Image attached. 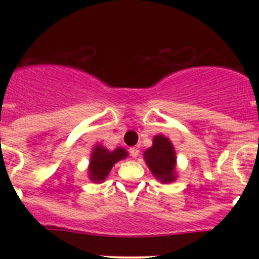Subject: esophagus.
Wrapping results in <instances>:
<instances>
[{
	"mask_svg": "<svg viewBox=\"0 0 259 259\" xmlns=\"http://www.w3.org/2000/svg\"><path fill=\"white\" fill-rule=\"evenodd\" d=\"M139 149L138 148H130V155L133 156V158H137L138 155H139Z\"/></svg>",
	"mask_w": 259,
	"mask_h": 259,
	"instance_id": "1",
	"label": "esophagus"
}]
</instances>
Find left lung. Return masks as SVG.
I'll list each match as a JSON object with an SVG mask.
<instances>
[{
  "label": "left lung",
  "instance_id": "left-lung-1",
  "mask_svg": "<svg viewBox=\"0 0 259 259\" xmlns=\"http://www.w3.org/2000/svg\"><path fill=\"white\" fill-rule=\"evenodd\" d=\"M144 160L156 180L163 184L176 182L177 154L173 143L165 135L158 134L153 138V145L144 151Z\"/></svg>",
  "mask_w": 259,
  "mask_h": 259
}]
</instances>
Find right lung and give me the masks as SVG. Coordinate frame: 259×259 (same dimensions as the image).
<instances>
[{
	"mask_svg": "<svg viewBox=\"0 0 259 259\" xmlns=\"http://www.w3.org/2000/svg\"><path fill=\"white\" fill-rule=\"evenodd\" d=\"M125 158H127V151L124 148L109 150L101 144H96L91 151L90 163L88 166L89 179L96 184L103 183L108 178L109 173L115 164Z\"/></svg>",
	"mask_w": 259,
	"mask_h": 259,
	"instance_id": "obj_1",
	"label": "right lung"
}]
</instances>
